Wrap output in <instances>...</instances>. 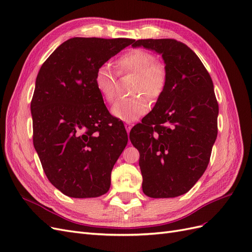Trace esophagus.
<instances>
[{"label":"esophagus","instance_id":"34e87169","mask_svg":"<svg viewBox=\"0 0 252 252\" xmlns=\"http://www.w3.org/2000/svg\"><path fill=\"white\" fill-rule=\"evenodd\" d=\"M125 128H126V130H127V133H129V132H130V130H131V128H132V124L129 123V122H126V123H125Z\"/></svg>","mask_w":252,"mask_h":252}]
</instances>
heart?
<instances>
[{"instance_id": "1", "label": "heart", "mask_w": 252, "mask_h": 252, "mask_svg": "<svg viewBox=\"0 0 252 252\" xmlns=\"http://www.w3.org/2000/svg\"><path fill=\"white\" fill-rule=\"evenodd\" d=\"M155 56L147 50L134 48L126 51L117 60L121 74H135L133 86L134 97L121 98L112 106L111 113L124 122H134L149 110L150 100L161 96L166 87L167 70L163 63L155 61ZM117 77L111 67L102 64L95 70L94 84L97 93L107 103L116 97ZM145 95L147 96H144Z\"/></svg>"}]
</instances>
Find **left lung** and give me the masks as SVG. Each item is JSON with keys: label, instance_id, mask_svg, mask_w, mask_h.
Here are the masks:
<instances>
[{"label": "left lung", "instance_id": "obj_1", "mask_svg": "<svg viewBox=\"0 0 252 252\" xmlns=\"http://www.w3.org/2000/svg\"><path fill=\"white\" fill-rule=\"evenodd\" d=\"M133 47L162 55L167 83L154 109L129 134L140 152L143 192L175 197L193 187L209 164L218 135L219 104L208 71L173 39L138 40Z\"/></svg>", "mask_w": 252, "mask_h": 252}]
</instances>
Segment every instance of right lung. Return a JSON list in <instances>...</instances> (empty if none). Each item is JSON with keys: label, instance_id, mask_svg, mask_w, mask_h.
Masks as SVG:
<instances>
[{"label": "right lung", "instance_id": "1", "mask_svg": "<svg viewBox=\"0 0 252 252\" xmlns=\"http://www.w3.org/2000/svg\"><path fill=\"white\" fill-rule=\"evenodd\" d=\"M132 39L72 37L45 61L30 104L33 146L51 184L71 197H96L127 145L123 122L114 119L94 87L97 67Z\"/></svg>", "mask_w": 252, "mask_h": 252}]
</instances>
